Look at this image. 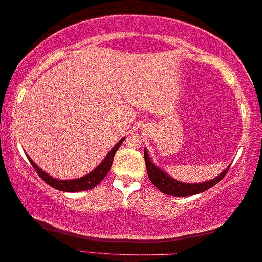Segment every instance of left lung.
Returning a JSON list of instances; mask_svg holds the SVG:
<instances>
[{
  "label": "left lung",
  "mask_w": 262,
  "mask_h": 262,
  "mask_svg": "<svg viewBox=\"0 0 262 262\" xmlns=\"http://www.w3.org/2000/svg\"><path fill=\"white\" fill-rule=\"evenodd\" d=\"M144 159H145L146 171H148L150 181H151L161 192L164 193V194L174 195V196L194 195V194H198V193L207 191V189L213 187L214 185L218 184V182L225 177V174L228 173L229 168H230L228 167L227 169H225L222 174L218 175L217 178H214L210 181L203 182V184H184V182L174 180V179L170 178L169 175L163 173L160 168H157L155 164H152L151 160L149 159L146 149H144Z\"/></svg>",
  "instance_id": "obj_1"
}]
</instances>
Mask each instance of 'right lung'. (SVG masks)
Masks as SVG:
<instances>
[{"instance_id": "obj_1", "label": "right lung", "mask_w": 262, "mask_h": 262, "mask_svg": "<svg viewBox=\"0 0 262 262\" xmlns=\"http://www.w3.org/2000/svg\"><path fill=\"white\" fill-rule=\"evenodd\" d=\"M124 139H125V137L121 138L119 143H117V145L114 146V148L111 150L108 154H107L106 159L103 160L102 162L92 171V173H89L85 175V177H82L80 179H75V180H57V179H55V178H51L50 175L46 174L45 171H42L40 168H39L37 164H35L33 161L30 159V157L28 156L27 157H28V160H30L32 166H33L35 171L38 173L39 177H40L42 180L46 182V184L51 186V187L59 189V191H63V192L87 191V189L94 188L95 186H98L100 182L102 181V179L106 177L107 173H108L111 167H112L114 155H116L117 150L119 149L121 143L124 142Z\"/></svg>"}]
</instances>
